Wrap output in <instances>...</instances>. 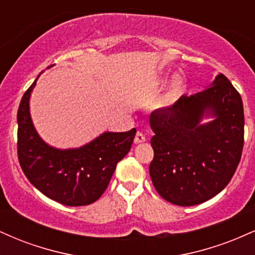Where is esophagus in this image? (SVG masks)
<instances>
[{"instance_id": "34e87169", "label": "esophagus", "mask_w": 255, "mask_h": 255, "mask_svg": "<svg viewBox=\"0 0 255 255\" xmlns=\"http://www.w3.org/2000/svg\"><path fill=\"white\" fill-rule=\"evenodd\" d=\"M146 141V136L144 133L141 131H137L135 134V137H134V144H141V142Z\"/></svg>"}]
</instances>
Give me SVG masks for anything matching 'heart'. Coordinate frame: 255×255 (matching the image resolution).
<instances>
[{"label": "heart", "mask_w": 255, "mask_h": 255, "mask_svg": "<svg viewBox=\"0 0 255 255\" xmlns=\"http://www.w3.org/2000/svg\"><path fill=\"white\" fill-rule=\"evenodd\" d=\"M182 91H183V83L180 80V79H175L174 83L171 85V90L169 91L168 95L162 99V105H168L172 103V102L177 98V96H180L181 93H182Z\"/></svg>", "instance_id": "heart-1"}]
</instances>
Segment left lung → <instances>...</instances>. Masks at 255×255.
Wrapping results in <instances>:
<instances>
[{"instance_id": "obj_1", "label": "left lung", "mask_w": 255, "mask_h": 255, "mask_svg": "<svg viewBox=\"0 0 255 255\" xmlns=\"http://www.w3.org/2000/svg\"><path fill=\"white\" fill-rule=\"evenodd\" d=\"M150 126V176L166 201L201 204L230 182L241 159L245 116L241 96L223 74L201 92L153 111Z\"/></svg>"}]
</instances>
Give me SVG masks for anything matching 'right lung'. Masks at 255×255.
<instances>
[{
    "label": "right lung",
    "mask_w": 255,
    "mask_h": 255,
    "mask_svg": "<svg viewBox=\"0 0 255 255\" xmlns=\"http://www.w3.org/2000/svg\"><path fill=\"white\" fill-rule=\"evenodd\" d=\"M40 74L22 96L17 110V156L22 171L38 191L57 203H95L107 189L118 163L129 152L136 129L104 131L80 147L49 145L38 134L30 113L31 93Z\"/></svg>",
    "instance_id": "add662e5"
}]
</instances>
